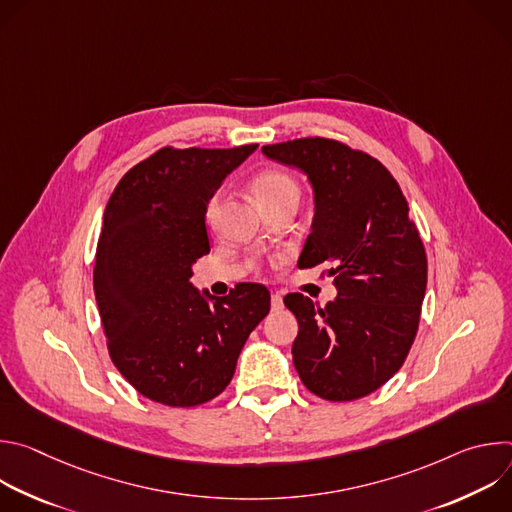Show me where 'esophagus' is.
Returning a JSON list of instances; mask_svg holds the SVG:
<instances>
[{
  "instance_id": "esophagus-1",
  "label": "esophagus",
  "mask_w": 512,
  "mask_h": 512,
  "mask_svg": "<svg viewBox=\"0 0 512 512\" xmlns=\"http://www.w3.org/2000/svg\"><path fill=\"white\" fill-rule=\"evenodd\" d=\"M271 308L281 310L283 308V298L279 294H271Z\"/></svg>"
}]
</instances>
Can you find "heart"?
Listing matches in <instances>:
<instances>
[{"mask_svg":"<svg viewBox=\"0 0 512 512\" xmlns=\"http://www.w3.org/2000/svg\"><path fill=\"white\" fill-rule=\"evenodd\" d=\"M253 190L261 202L263 208H269L275 202L287 200V198H300V186L287 172L281 170H265L255 176ZM218 210H221V196H212L206 206V223L214 225Z\"/></svg>","mask_w":512,"mask_h":512,"instance_id":"obj_1","label":"heart"}]
</instances>
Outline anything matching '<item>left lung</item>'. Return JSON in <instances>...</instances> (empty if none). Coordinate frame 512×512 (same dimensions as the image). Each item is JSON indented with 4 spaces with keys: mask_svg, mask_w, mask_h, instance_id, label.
Wrapping results in <instances>:
<instances>
[{
    "mask_svg": "<svg viewBox=\"0 0 512 512\" xmlns=\"http://www.w3.org/2000/svg\"><path fill=\"white\" fill-rule=\"evenodd\" d=\"M263 154L308 174L316 214L298 267L328 265L338 289L324 308L283 298L300 324L294 367L326 401L367 397L403 367L419 328L427 257L409 204L377 158L342 141L302 137Z\"/></svg>",
    "mask_w": 512,
    "mask_h": 512,
    "instance_id": "left-lung-1",
    "label": "left lung"
}]
</instances>
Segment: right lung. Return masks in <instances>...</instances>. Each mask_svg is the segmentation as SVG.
Returning a JSON list of instances; mask_svg holds the SVG:
<instances>
[{
	"instance_id": "right-lung-1",
	"label": "right lung",
	"mask_w": 512,
	"mask_h": 512,
	"mask_svg": "<svg viewBox=\"0 0 512 512\" xmlns=\"http://www.w3.org/2000/svg\"><path fill=\"white\" fill-rule=\"evenodd\" d=\"M255 150L166 145L135 164L107 202L93 271L107 350L127 383L156 403L194 407L221 395L269 314L261 283H239L214 306L190 283L192 263L210 251L206 206Z\"/></svg>"
}]
</instances>
